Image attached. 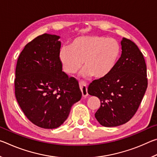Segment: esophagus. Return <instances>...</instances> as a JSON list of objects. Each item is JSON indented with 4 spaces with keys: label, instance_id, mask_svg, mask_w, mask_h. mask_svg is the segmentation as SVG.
<instances>
[{
    "label": "esophagus",
    "instance_id": "1",
    "mask_svg": "<svg viewBox=\"0 0 157 157\" xmlns=\"http://www.w3.org/2000/svg\"><path fill=\"white\" fill-rule=\"evenodd\" d=\"M79 88L81 89L82 94V96L83 97H86L88 95V92H87V86H86V84L84 82L81 81L79 82Z\"/></svg>",
    "mask_w": 157,
    "mask_h": 157
}]
</instances>
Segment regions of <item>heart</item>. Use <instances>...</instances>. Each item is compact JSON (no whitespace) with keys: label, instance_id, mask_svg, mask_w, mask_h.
<instances>
[{"label":"heart","instance_id":"b5f03b06","mask_svg":"<svg viewBox=\"0 0 157 157\" xmlns=\"http://www.w3.org/2000/svg\"><path fill=\"white\" fill-rule=\"evenodd\" d=\"M121 52V45L116 39L99 35H83L74 39L70 46L61 48L59 59L66 73H75L84 61V68L81 75L102 79L115 68Z\"/></svg>","mask_w":157,"mask_h":157}]
</instances>
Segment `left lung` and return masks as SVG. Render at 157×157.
<instances>
[{
    "instance_id": "8db88e82",
    "label": "left lung",
    "mask_w": 157,
    "mask_h": 157,
    "mask_svg": "<svg viewBox=\"0 0 157 157\" xmlns=\"http://www.w3.org/2000/svg\"><path fill=\"white\" fill-rule=\"evenodd\" d=\"M122 54L115 68L106 78L89 84L88 94L100 100L95 117L101 125H121L139 108L147 87V68L142 52L134 42L121 41Z\"/></svg>"
}]
</instances>
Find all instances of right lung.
Instances as JSON below:
<instances>
[{
  "instance_id": "right-lung-1",
  "label": "right lung",
  "mask_w": 157,
  "mask_h": 157,
  "mask_svg": "<svg viewBox=\"0 0 157 157\" xmlns=\"http://www.w3.org/2000/svg\"><path fill=\"white\" fill-rule=\"evenodd\" d=\"M59 36L44 34L26 44L16 67L15 95L32 123L44 129L63 123L81 99L78 82L62 71Z\"/></svg>"
}]
</instances>
